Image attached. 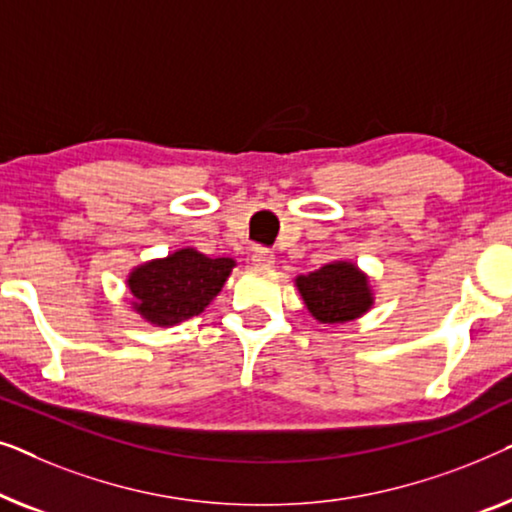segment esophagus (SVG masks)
Here are the masks:
<instances>
[{
    "label": "esophagus",
    "mask_w": 512,
    "mask_h": 512,
    "mask_svg": "<svg viewBox=\"0 0 512 512\" xmlns=\"http://www.w3.org/2000/svg\"><path fill=\"white\" fill-rule=\"evenodd\" d=\"M250 259H253V266H257V269H271L276 264V255L269 248H255Z\"/></svg>",
    "instance_id": "obj_1"
}]
</instances>
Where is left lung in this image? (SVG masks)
<instances>
[{
  "label": "left lung",
  "instance_id": "left-lung-1",
  "mask_svg": "<svg viewBox=\"0 0 512 512\" xmlns=\"http://www.w3.org/2000/svg\"><path fill=\"white\" fill-rule=\"evenodd\" d=\"M308 313L322 325H343L373 308L371 280L355 262L336 259L306 276L294 278Z\"/></svg>",
  "mask_w": 512,
  "mask_h": 512
}]
</instances>
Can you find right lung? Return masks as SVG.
Wrapping results in <instances>:
<instances>
[{
  "mask_svg": "<svg viewBox=\"0 0 512 512\" xmlns=\"http://www.w3.org/2000/svg\"><path fill=\"white\" fill-rule=\"evenodd\" d=\"M234 266L232 257L211 259L197 248L148 259L134 266L125 280L134 313L155 327H174L190 320L218 297Z\"/></svg>",
  "mask_w": 512,
  "mask_h": 512,
  "instance_id": "add662e5",
  "label": "right lung"
}]
</instances>
